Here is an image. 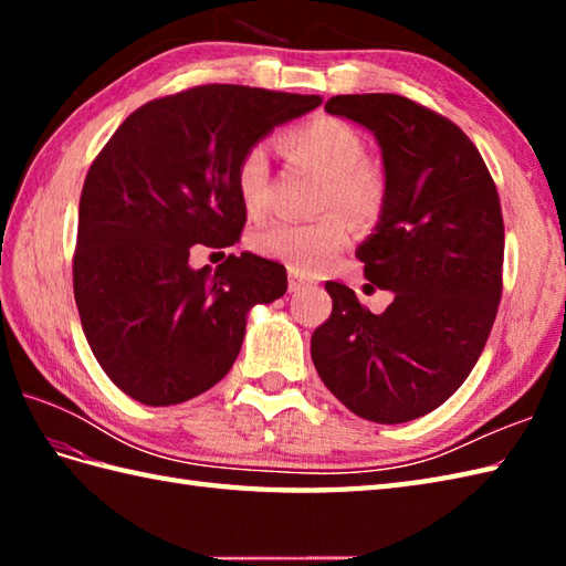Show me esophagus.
Returning <instances> with one entry per match:
<instances>
[{
  "label": "esophagus",
  "instance_id": "esophagus-1",
  "mask_svg": "<svg viewBox=\"0 0 566 566\" xmlns=\"http://www.w3.org/2000/svg\"><path fill=\"white\" fill-rule=\"evenodd\" d=\"M306 286H311V280H306L302 272L290 270V292H302Z\"/></svg>",
  "mask_w": 566,
  "mask_h": 566
}]
</instances>
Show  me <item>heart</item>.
<instances>
[{"label": "heart", "mask_w": 566, "mask_h": 566, "mask_svg": "<svg viewBox=\"0 0 566 566\" xmlns=\"http://www.w3.org/2000/svg\"><path fill=\"white\" fill-rule=\"evenodd\" d=\"M282 148L296 160L326 177L323 207L340 209L350 219L367 223L384 207V179L367 165V146L359 130L338 116H316L286 130ZM270 163L268 150L252 146L235 170L238 197L250 216L264 211ZM350 240V226L340 213H328L314 223L274 221L252 233V250L262 258L280 260L296 272L314 274L326 270Z\"/></svg>", "instance_id": "1"}]
</instances>
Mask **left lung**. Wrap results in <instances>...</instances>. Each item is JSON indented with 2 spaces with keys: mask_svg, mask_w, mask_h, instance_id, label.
I'll list each match as a JSON object with an SVG mask.
<instances>
[{
  "mask_svg": "<svg viewBox=\"0 0 566 566\" xmlns=\"http://www.w3.org/2000/svg\"><path fill=\"white\" fill-rule=\"evenodd\" d=\"M326 112L379 143L384 207L357 258L394 302L371 314L350 286L328 282L333 314L311 335V357L353 413L406 423L462 387L494 326L503 286L499 191L462 128L426 106L399 94H340Z\"/></svg>",
  "mask_w": 566,
  "mask_h": 566,
  "instance_id": "8db88e82",
  "label": "left lung"
}]
</instances>
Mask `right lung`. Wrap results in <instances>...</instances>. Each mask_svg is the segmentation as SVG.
Listing matches in <instances>:
<instances>
[{"label": "right lung", "mask_w": 566, "mask_h": 566, "mask_svg": "<svg viewBox=\"0 0 566 566\" xmlns=\"http://www.w3.org/2000/svg\"><path fill=\"white\" fill-rule=\"evenodd\" d=\"M321 102L203 84L143 104L92 163L80 197L75 302L94 357L130 399L172 406L211 389L235 363L252 306L286 292L280 262L240 252L195 270L189 250L238 243L240 158Z\"/></svg>", "instance_id": "right-lung-1"}]
</instances>
